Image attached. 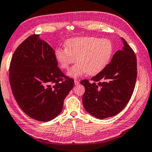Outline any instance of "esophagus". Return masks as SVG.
Wrapping results in <instances>:
<instances>
[{
  "instance_id": "esophagus-1",
  "label": "esophagus",
  "mask_w": 152,
  "mask_h": 152,
  "mask_svg": "<svg viewBox=\"0 0 152 152\" xmlns=\"http://www.w3.org/2000/svg\"><path fill=\"white\" fill-rule=\"evenodd\" d=\"M79 84V81L77 80V79H75V86H77Z\"/></svg>"
}]
</instances>
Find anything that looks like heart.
I'll return each instance as SVG.
<instances>
[{
    "label": "heart",
    "instance_id": "obj_1",
    "mask_svg": "<svg viewBox=\"0 0 152 152\" xmlns=\"http://www.w3.org/2000/svg\"><path fill=\"white\" fill-rule=\"evenodd\" d=\"M66 47H57L55 57L63 69H68L71 64L77 63L69 69L68 75L79 77L87 73L96 75L110 61L113 46L110 40L94 36L74 37L65 42Z\"/></svg>",
    "mask_w": 152,
    "mask_h": 152
}]
</instances>
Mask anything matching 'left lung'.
Segmentation results:
<instances>
[{
	"mask_svg": "<svg viewBox=\"0 0 152 152\" xmlns=\"http://www.w3.org/2000/svg\"><path fill=\"white\" fill-rule=\"evenodd\" d=\"M124 46L117 50L111 62L91 79L81 81L86 88L83 104L95 118L105 119L118 114L126 107L134 92L137 78V58L122 38Z\"/></svg>",
	"mask_w": 152,
	"mask_h": 152,
	"instance_id": "left-lung-1",
	"label": "left lung"
}]
</instances>
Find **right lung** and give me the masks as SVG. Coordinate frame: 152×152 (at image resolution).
<instances>
[{
	"label": "right lung",
	"instance_id": "obj_1",
	"mask_svg": "<svg viewBox=\"0 0 152 152\" xmlns=\"http://www.w3.org/2000/svg\"><path fill=\"white\" fill-rule=\"evenodd\" d=\"M39 36H29L15 50L9 81L21 110L37 121H49L61 112L74 80L60 70L55 50Z\"/></svg>",
	"mask_w": 152,
	"mask_h": 152
}]
</instances>
